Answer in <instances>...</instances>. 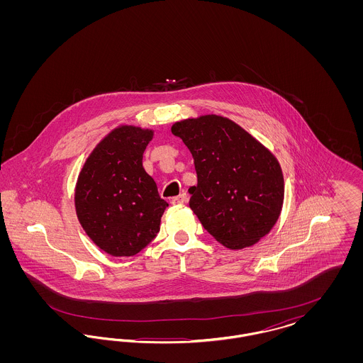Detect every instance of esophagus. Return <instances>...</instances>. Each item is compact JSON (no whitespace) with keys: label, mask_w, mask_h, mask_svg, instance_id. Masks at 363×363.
I'll return each instance as SVG.
<instances>
[{"label":"esophagus","mask_w":363,"mask_h":363,"mask_svg":"<svg viewBox=\"0 0 363 363\" xmlns=\"http://www.w3.org/2000/svg\"><path fill=\"white\" fill-rule=\"evenodd\" d=\"M186 200H188L186 193H181L179 196L174 197L173 200H172V203H173L174 206H181V204H185Z\"/></svg>","instance_id":"34e87169"}]
</instances>
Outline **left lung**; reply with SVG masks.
<instances>
[{
	"label": "left lung",
	"instance_id": "obj_1",
	"mask_svg": "<svg viewBox=\"0 0 363 363\" xmlns=\"http://www.w3.org/2000/svg\"><path fill=\"white\" fill-rule=\"evenodd\" d=\"M194 159L197 185L189 206L208 233L238 250L265 237L277 225L284 179L275 155L238 123L216 114L175 122Z\"/></svg>",
	"mask_w": 363,
	"mask_h": 363
}]
</instances>
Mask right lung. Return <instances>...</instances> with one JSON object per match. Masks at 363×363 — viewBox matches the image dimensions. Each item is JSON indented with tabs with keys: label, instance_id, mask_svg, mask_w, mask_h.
Returning <instances> with one entry per match:
<instances>
[{
	"label": "right lung",
	"instance_id": "add662e5",
	"mask_svg": "<svg viewBox=\"0 0 363 363\" xmlns=\"http://www.w3.org/2000/svg\"><path fill=\"white\" fill-rule=\"evenodd\" d=\"M152 138V129L120 125L98 143L79 174L77 219L91 241L110 256L141 252L159 233L169 207L143 167V154Z\"/></svg>",
	"mask_w": 363,
	"mask_h": 363
}]
</instances>
